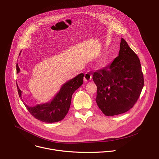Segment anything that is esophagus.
Listing matches in <instances>:
<instances>
[{
  "label": "esophagus",
  "mask_w": 159,
  "mask_h": 159,
  "mask_svg": "<svg viewBox=\"0 0 159 159\" xmlns=\"http://www.w3.org/2000/svg\"><path fill=\"white\" fill-rule=\"evenodd\" d=\"M84 81H85V82H87V81L90 80V79H92V74H91V73L89 72H86V73L85 74V75H84Z\"/></svg>",
  "instance_id": "obj_1"
}]
</instances>
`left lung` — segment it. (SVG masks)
I'll return each mask as SVG.
<instances>
[{
  "label": "left lung",
  "instance_id": "1",
  "mask_svg": "<svg viewBox=\"0 0 159 159\" xmlns=\"http://www.w3.org/2000/svg\"><path fill=\"white\" fill-rule=\"evenodd\" d=\"M93 75L98 87L96 101L107 116L122 114L132 108L144 85L140 60L123 38L118 56Z\"/></svg>",
  "mask_w": 159,
  "mask_h": 159
}]
</instances>
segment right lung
<instances>
[{"instance_id": "add662e5", "label": "right lung", "mask_w": 159, "mask_h": 159, "mask_svg": "<svg viewBox=\"0 0 159 159\" xmlns=\"http://www.w3.org/2000/svg\"><path fill=\"white\" fill-rule=\"evenodd\" d=\"M16 70L17 73L20 72L17 64L16 65ZM84 75V74H80L63 84L59 92L50 102L37 104L35 106H29L25 102L24 104L31 115L38 120L44 123L60 121L65 118L69 111L72 94L82 85ZM17 87L19 96L21 98L22 91L18 85Z\"/></svg>"}]
</instances>
